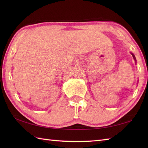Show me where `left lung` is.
Listing matches in <instances>:
<instances>
[{"label": "left lung", "mask_w": 148, "mask_h": 148, "mask_svg": "<svg viewBox=\"0 0 148 148\" xmlns=\"http://www.w3.org/2000/svg\"><path fill=\"white\" fill-rule=\"evenodd\" d=\"M131 54H132V56H133V58H134V59L135 60V61H136V57H135V56H134V55L133 54V53H131Z\"/></svg>", "instance_id": "left-lung-1"}]
</instances>
